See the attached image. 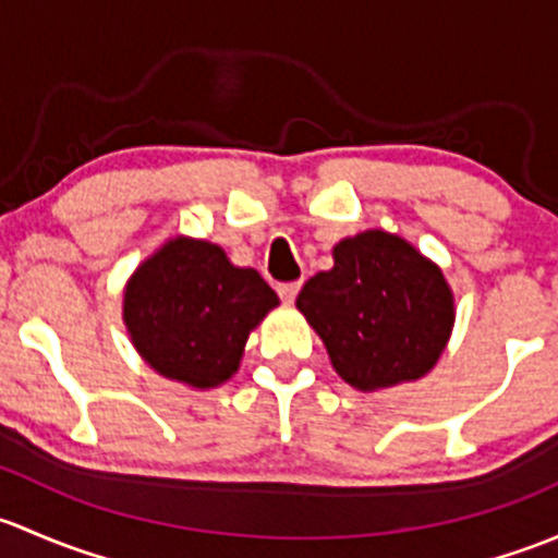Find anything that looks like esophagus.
Masks as SVG:
<instances>
[{"label": "esophagus", "mask_w": 558, "mask_h": 558, "mask_svg": "<svg viewBox=\"0 0 558 558\" xmlns=\"http://www.w3.org/2000/svg\"><path fill=\"white\" fill-rule=\"evenodd\" d=\"M298 290H301V281H287V284H277L279 298H281V301H284V303L295 301Z\"/></svg>", "instance_id": "esophagus-1"}]
</instances>
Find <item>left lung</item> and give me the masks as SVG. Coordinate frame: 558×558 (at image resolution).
<instances>
[{"label": "left lung", "mask_w": 558, "mask_h": 558, "mask_svg": "<svg viewBox=\"0 0 558 558\" xmlns=\"http://www.w3.org/2000/svg\"><path fill=\"white\" fill-rule=\"evenodd\" d=\"M332 257L336 266L308 279L295 306L325 341L338 376L363 392L422 378L453 325L440 268L384 231L343 239Z\"/></svg>", "instance_id": "8db88e82"}]
</instances>
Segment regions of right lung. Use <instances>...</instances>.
Here are the masks:
<instances>
[{
  "label": "right lung",
  "mask_w": 558,
  "mask_h": 558,
  "mask_svg": "<svg viewBox=\"0 0 558 558\" xmlns=\"http://www.w3.org/2000/svg\"><path fill=\"white\" fill-rule=\"evenodd\" d=\"M277 292L209 241L171 239L125 287L123 319L136 352L160 376L209 389L236 373L246 336Z\"/></svg>",
  "instance_id": "add662e5"
}]
</instances>
